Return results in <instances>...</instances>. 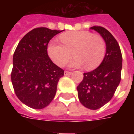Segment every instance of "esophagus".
Masks as SVG:
<instances>
[{"label": "esophagus", "mask_w": 134, "mask_h": 134, "mask_svg": "<svg viewBox=\"0 0 134 134\" xmlns=\"http://www.w3.org/2000/svg\"><path fill=\"white\" fill-rule=\"evenodd\" d=\"M72 74V72H69V71H64V75H70Z\"/></svg>", "instance_id": "34e87169"}]
</instances>
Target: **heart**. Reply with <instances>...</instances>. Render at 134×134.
<instances>
[{
    "instance_id": "1",
    "label": "heart",
    "mask_w": 134,
    "mask_h": 134,
    "mask_svg": "<svg viewBox=\"0 0 134 134\" xmlns=\"http://www.w3.org/2000/svg\"><path fill=\"white\" fill-rule=\"evenodd\" d=\"M60 44L52 41L47 52L51 59L57 66L67 64L73 55L75 58L70 63L71 67H85L93 70L103 62L106 53V44L103 38L87 31H77L60 35Z\"/></svg>"
}]
</instances>
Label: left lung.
Returning a JSON list of instances; mask_svg holds the SVG:
<instances>
[{
	"label": "left lung",
	"mask_w": 134,
	"mask_h": 134,
	"mask_svg": "<svg viewBox=\"0 0 134 134\" xmlns=\"http://www.w3.org/2000/svg\"><path fill=\"white\" fill-rule=\"evenodd\" d=\"M105 41L106 53L100 66L83 74V80L77 87L80 102L91 110L100 108L108 103L121 82L122 54L114 36L102 26H93Z\"/></svg>",
	"instance_id": "8db88e82"
}]
</instances>
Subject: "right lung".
I'll use <instances>...</instances> for the list:
<instances>
[{
  "label": "right lung",
  "mask_w": 134,
  "mask_h": 134,
  "mask_svg": "<svg viewBox=\"0 0 134 134\" xmlns=\"http://www.w3.org/2000/svg\"><path fill=\"white\" fill-rule=\"evenodd\" d=\"M62 31L34 29L21 38L14 52L13 89L18 98L31 108L42 109L52 102L64 75V70L54 64L47 54L49 41Z\"/></svg>",
  "instance_id": "add662e5"
}]
</instances>
